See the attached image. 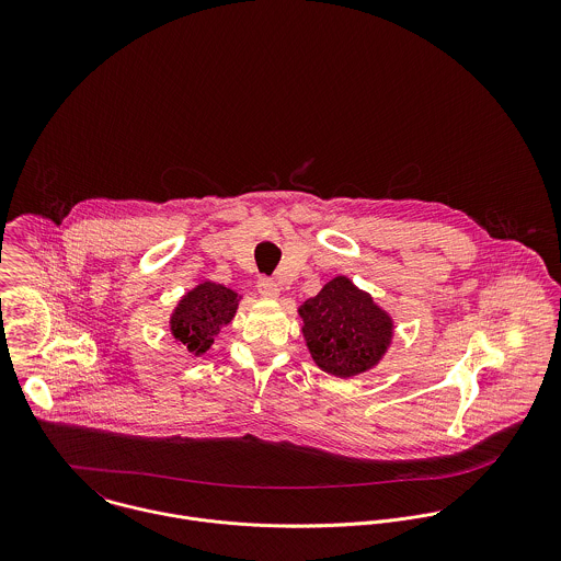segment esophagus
I'll list each match as a JSON object with an SVG mask.
<instances>
[{"label": "esophagus", "mask_w": 561, "mask_h": 561, "mask_svg": "<svg viewBox=\"0 0 561 561\" xmlns=\"http://www.w3.org/2000/svg\"><path fill=\"white\" fill-rule=\"evenodd\" d=\"M256 289H259V294H261L263 298H270V300L278 298V294H280L278 283H276L274 278H267V276H261V278L256 280Z\"/></svg>", "instance_id": "obj_1"}]
</instances>
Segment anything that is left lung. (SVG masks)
Returning a JSON list of instances; mask_svg holds the SVG:
<instances>
[{
    "label": "left lung",
    "instance_id": "8db88e82",
    "mask_svg": "<svg viewBox=\"0 0 561 561\" xmlns=\"http://www.w3.org/2000/svg\"><path fill=\"white\" fill-rule=\"evenodd\" d=\"M298 313L313 360L336 378L376 367L393 339L391 316L345 276L325 283Z\"/></svg>",
    "mask_w": 561,
    "mask_h": 561
}]
</instances>
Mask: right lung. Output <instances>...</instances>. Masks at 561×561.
<instances>
[{
    "instance_id": "right-lung-1",
    "label": "right lung",
    "mask_w": 561,
    "mask_h": 561,
    "mask_svg": "<svg viewBox=\"0 0 561 561\" xmlns=\"http://www.w3.org/2000/svg\"><path fill=\"white\" fill-rule=\"evenodd\" d=\"M238 302L240 296L233 289L205 280L179 300L170 332L187 352L201 356L211 347L220 328L236 318Z\"/></svg>"
}]
</instances>
